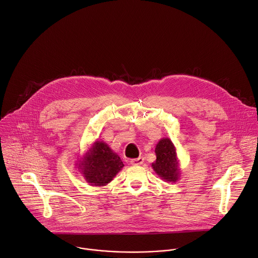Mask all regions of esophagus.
Wrapping results in <instances>:
<instances>
[{
	"label": "esophagus",
	"instance_id": "34e87169",
	"mask_svg": "<svg viewBox=\"0 0 258 258\" xmlns=\"http://www.w3.org/2000/svg\"><path fill=\"white\" fill-rule=\"evenodd\" d=\"M144 162V157H138V158H134V159H132L131 160V163L132 165H134V166H140V165H142V163Z\"/></svg>",
	"mask_w": 258,
	"mask_h": 258
}]
</instances>
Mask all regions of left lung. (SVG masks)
Segmentation results:
<instances>
[{"instance_id":"8db88e82","label":"left lung","mask_w":258,"mask_h":258,"mask_svg":"<svg viewBox=\"0 0 258 258\" xmlns=\"http://www.w3.org/2000/svg\"><path fill=\"white\" fill-rule=\"evenodd\" d=\"M156 160L151 167L153 171L166 182L175 183L180 179L181 171L177 149L171 139L162 138L155 146Z\"/></svg>"}]
</instances>
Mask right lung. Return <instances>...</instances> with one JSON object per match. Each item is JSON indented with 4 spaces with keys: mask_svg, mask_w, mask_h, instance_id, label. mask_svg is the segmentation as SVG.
Here are the masks:
<instances>
[{
    "mask_svg": "<svg viewBox=\"0 0 258 258\" xmlns=\"http://www.w3.org/2000/svg\"><path fill=\"white\" fill-rule=\"evenodd\" d=\"M84 180L91 186H105L124 167L119 155L107 143L96 141L76 163Z\"/></svg>",
    "mask_w": 258,
    "mask_h": 258,
    "instance_id": "right-lung-1",
    "label": "right lung"
}]
</instances>
